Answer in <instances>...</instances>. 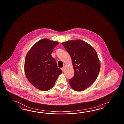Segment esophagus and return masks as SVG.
<instances>
[{"label": "esophagus", "instance_id": "esophagus-1", "mask_svg": "<svg viewBox=\"0 0 124 124\" xmlns=\"http://www.w3.org/2000/svg\"><path fill=\"white\" fill-rule=\"evenodd\" d=\"M65 68H66V67L65 66H63V67L62 68V71H63V72L65 70Z\"/></svg>", "mask_w": 124, "mask_h": 124}]
</instances>
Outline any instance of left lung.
<instances>
[{
    "instance_id": "1",
    "label": "left lung",
    "mask_w": 124,
    "mask_h": 124,
    "mask_svg": "<svg viewBox=\"0 0 124 124\" xmlns=\"http://www.w3.org/2000/svg\"><path fill=\"white\" fill-rule=\"evenodd\" d=\"M62 45L70 54L75 72L70 85L74 90L84 91L90 87L100 73V63L94 49L82 40H70Z\"/></svg>"
}]
</instances>
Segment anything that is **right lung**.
<instances>
[{"label": "right lung", "mask_w": 124, "mask_h": 124, "mask_svg": "<svg viewBox=\"0 0 124 124\" xmlns=\"http://www.w3.org/2000/svg\"><path fill=\"white\" fill-rule=\"evenodd\" d=\"M59 42L44 39L35 43L28 52L24 61V72L29 82L41 91L53 87L62 73L51 53Z\"/></svg>", "instance_id": "1"}]
</instances>
